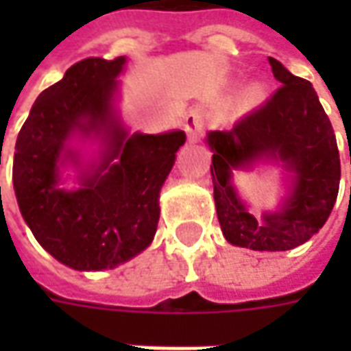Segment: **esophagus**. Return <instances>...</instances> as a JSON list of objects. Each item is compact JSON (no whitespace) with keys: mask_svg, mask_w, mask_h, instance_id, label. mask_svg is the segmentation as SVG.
Returning <instances> with one entry per match:
<instances>
[{"mask_svg":"<svg viewBox=\"0 0 351 351\" xmlns=\"http://www.w3.org/2000/svg\"><path fill=\"white\" fill-rule=\"evenodd\" d=\"M184 130L188 133V137L191 141H197L201 137V133L205 130V112L199 110V108H193L190 110L186 118H184Z\"/></svg>","mask_w":351,"mask_h":351,"instance_id":"34e87169","label":"esophagus"}]
</instances>
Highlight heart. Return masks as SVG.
Wrapping results in <instances>:
<instances>
[{"instance_id":"obj_1","label":"heart","mask_w":351,"mask_h":351,"mask_svg":"<svg viewBox=\"0 0 351 351\" xmlns=\"http://www.w3.org/2000/svg\"><path fill=\"white\" fill-rule=\"evenodd\" d=\"M259 95H261V92H259L258 86L246 88L243 93V103L244 105H254V103L259 99Z\"/></svg>"}]
</instances>
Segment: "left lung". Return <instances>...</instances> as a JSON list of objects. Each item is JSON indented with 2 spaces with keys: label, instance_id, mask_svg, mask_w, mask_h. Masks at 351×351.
I'll list each match as a JSON object with an SVG mask.
<instances>
[{
  "label": "left lung",
  "instance_id": "1",
  "mask_svg": "<svg viewBox=\"0 0 351 351\" xmlns=\"http://www.w3.org/2000/svg\"><path fill=\"white\" fill-rule=\"evenodd\" d=\"M280 88L229 131H210L214 201L228 243L259 252H284L304 244L329 218L339 195L340 158L335 131L316 90L269 58ZM282 160L292 173L290 195L278 213L259 221L230 184L232 171L256 160ZM351 163V156H350Z\"/></svg>",
  "mask_w": 351,
  "mask_h": 351
}]
</instances>
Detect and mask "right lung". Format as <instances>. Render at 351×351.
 <instances>
[{
	"mask_svg": "<svg viewBox=\"0 0 351 351\" xmlns=\"http://www.w3.org/2000/svg\"><path fill=\"white\" fill-rule=\"evenodd\" d=\"M125 58H86L37 97L16 138L12 184L20 213L45 250L77 271H103L152 243L160 190L175 165L184 131L128 135L116 114V77ZM73 134L101 141L100 160L80 188L59 186V167L76 153Z\"/></svg>",
	"mask_w": 351,
	"mask_h": 351,
	"instance_id": "right-lung-1",
	"label": "right lung"
}]
</instances>
